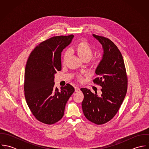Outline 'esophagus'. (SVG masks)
Returning a JSON list of instances; mask_svg holds the SVG:
<instances>
[{"instance_id": "obj_1", "label": "esophagus", "mask_w": 149, "mask_h": 149, "mask_svg": "<svg viewBox=\"0 0 149 149\" xmlns=\"http://www.w3.org/2000/svg\"><path fill=\"white\" fill-rule=\"evenodd\" d=\"M74 89H75V92H79L80 91V89L79 86H75Z\"/></svg>"}]
</instances>
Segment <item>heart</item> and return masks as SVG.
Segmentation results:
<instances>
[{
  "label": "heart",
  "mask_w": 149,
  "mask_h": 149,
  "mask_svg": "<svg viewBox=\"0 0 149 149\" xmlns=\"http://www.w3.org/2000/svg\"><path fill=\"white\" fill-rule=\"evenodd\" d=\"M74 50L80 57V58L83 60H90L92 57L93 54V51L92 46L86 41H82L79 43L74 47ZM70 56V51L67 50L64 53L63 57V62L65 63ZM78 79L79 80H82V76H79Z\"/></svg>",
  "instance_id": "1"
}]
</instances>
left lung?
<instances>
[{"label":"left lung","mask_w":149,"mask_h":149,"mask_svg":"<svg viewBox=\"0 0 149 149\" xmlns=\"http://www.w3.org/2000/svg\"><path fill=\"white\" fill-rule=\"evenodd\" d=\"M92 36L102 45L103 54L95 73L99 76L93 82L102 86L98 96L90 89L83 88L84 97L82 109L86 118L96 124L103 125L116 114L127 89V77L122 55L110 40L95 34Z\"/></svg>","instance_id":"left-lung-1"}]
</instances>
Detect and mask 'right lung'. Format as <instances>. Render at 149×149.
<instances>
[{"label": "right lung", "mask_w": 149, "mask_h": 149, "mask_svg": "<svg viewBox=\"0 0 149 149\" xmlns=\"http://www.w3.org/2000/svg\"><path fill=\"white\" fill-rule=\"evenodd\" d=\"M73 35L52 37L37 46L26 65L24 91L27 104L35 118L52 125L64 116L66 104L74 91L69 84L54 86V74L61 70V56Z\"/></svg>", "instance_id": "1"}]
</instances>
